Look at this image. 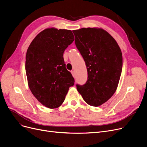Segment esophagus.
Listing matches in <instances>:
<instances>
[{
  "mask_svg": "<svg viewBox=\"0 0 147 147\" xmlns=\"http://www.w3.org/2000/svg\"><path fill=\"white\" fill-rule=\"evenodd\" d=\"M71 74H72V75H73V78H75L76 74H75V73H74V71H71Z\"/></svg>",
  "mask_w": 147,
  "mask_h": 147,
  "instance_id": "esophagus-1",
  "label": "esophagus"
}]
</instances>
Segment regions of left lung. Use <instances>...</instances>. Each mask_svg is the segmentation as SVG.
I'll return each instance as SVG.
<instances>
[{
    "label": "left lung",
    "instance_id": "8db88e82",
    "mask_svg": "<svg viewBox=\"0 0 147 147\" xmlns=\"http://www.w3.org/2000/svg\"><path fill=\"white\" fill-rule=\"evenodd\" d=\"M73 32L88 71L86 84L76 87L87 104L99 106L117 90L122 71V52L115 40L103 29L88 28Z\"/></svg>",
    "mask_w": 147,
    "mask_h": 147
}]
</instances>
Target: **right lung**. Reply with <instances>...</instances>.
<instances>
[{
  "label": "right lung",
  "mask_w": 147,
  "mask_h": 147,
  "mask_svg": "<svg viewBox=\"0 0 147 147\" xmlns=\"http://www.w3.org/2000/svg\"><path fill=\"white\" fill-rule=\"evenodd\" d=\"M74 40L71 30L47 28L29 45L25 69L30 90L38 101L50 109L58 108L74 79L65 67L63 52Z\"/></svg>",
  "instance_id": "right-lung-1"
}]
</instances>
